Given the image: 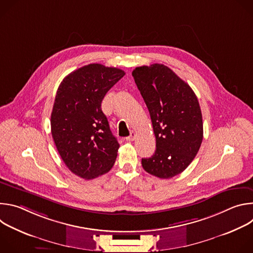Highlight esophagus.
<instances>
[{
  "mask_svg": "<svg viewBox=\"0 0 253 253\" xmlns=\"http://www.w3.org/2000/svg\"><path fill=\"white\" fill-rule=\"evenodd\" d=\"M135 138H136V133H135L134 131H131V132H130V135L126 138V140H127V141H133Z\"/></svg>",
  "mask_w": 253,
  "mask_h": 253,
  "instance_id": "34e87169",
  "label": "esophagus"
}]
</instances>
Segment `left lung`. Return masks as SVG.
<instances>
[{
  "label": "left lung",
  "mask_w": 253,
  "mask_h": 253,
  "mask_svg": "<svg viewBox=\"0 0 253 253\" xmlns=\"http://www.w3.org/2000/svg\"><path fill=\"white\" fill-rule=\"evenodd\" d=\"M132 76L145 102L156 138V150L142 158L146 172L162 179L184 171L203 139L202 114L191 87L165 65L133 70Z\"/></svg>",
  "instance_id": "1"
}]
</instances>
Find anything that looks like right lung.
Masks as SVG:
<instances>
[{"mask_svg":"<svg viewBox=\"0 0 253 253\" xmlns=\"http://www.w3.org/2000/svg\"><path fill=\"white\" fill-rule=\"evenodd\" d=\"M125 72L101 64H89L61 82L51 114V133L66 166L90 180L109 171L119 143L101 109L106 93Z\"/></svg>","mask_w":253,"mask_h":253,"instance_id":"right-lung-1","label":"right lung"}]
</instances>
